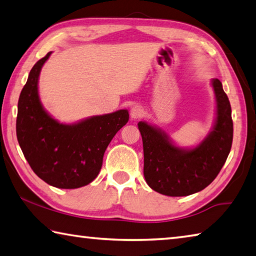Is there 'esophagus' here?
Masks as SVG:
<instances>
[{
	"mask_svg": "<svg viewBox=\"0 0 256 256\" xmlns=\"http://www.w3.org/2000/svg\"><path fill=\"white\" fill-rule=\"evenodd\" d=\"M130 112H131V118H140L142 115H144V108H142L141 106L138 105H134L131 110H130Z\"/></svg>",
	"mask_w": 256,
	"mask_h": 256,
	"instance_id": "esophagus-1",
	"label": "esophagus"
}]
</instances>
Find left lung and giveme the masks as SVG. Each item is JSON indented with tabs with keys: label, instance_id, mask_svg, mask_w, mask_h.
Segmentation results:
<instances>
[{
	"label": "left lung",
	"instance_id": "left-lung-1",
	"mask_svg": "<svg viewBox=\"0 0 256 256\" xmlns=\"http://www.w3.org/2000/svg\"><path fill=\"white\" fill-rule=\"evenodd\" d=\"M216 102V118L211 132L196 148L172 144L162 130L138 122L144 142V175L156 192L168 196H186L211 184L222 170L232 149V107L222 84L212 79Z\"/></svg>",
	"mask_w": 256,
	"mask_h": 256
}]
</instances>
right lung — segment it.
<instances>
[{
	"label": "right lung",
	"mask_w": 256,
	"mask_h": 256,
	"mask_svg": "<svg viewBox=\"0 0 256 256\" xmlns=\"http://www.w3.org/2000/svg\"><path fill=\"white\" fill-rule=\"evenodd\" d=\"M52 52L38 60L21 90L16 138L34 174L58 188L88 185L102 170L112 138L128 120V112L92 116L74 124H62L45 110L38 94V79Z\"/></svg>",
	"instance_id": "right-lung-1"
}]
</instances>
